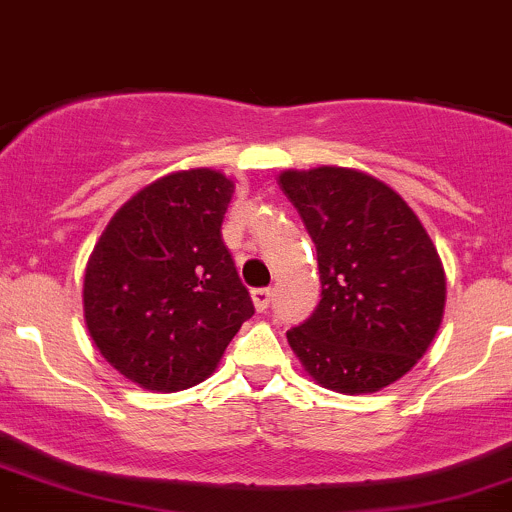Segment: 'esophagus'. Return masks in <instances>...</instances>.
I'll return each mask as SVG.
<instances>
[{"label":"esophagus","mask_w":512,"mask_h":512,"mask_svg":"<svg viewBox=\"0 0 512 512\" xmlns=\"http://www.w3.org/2000/svg\"><path fill=\"white\" fill-rule=\"evenodd\" d=\"M251 300H254L256 310H261V313H263V310L271 305L273 291H271V288H254V291H251Z\"/></svg>","instance_id":"obj_1"}]
</instances>
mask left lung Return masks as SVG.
Listing matches in <instances>:
<instances>
[{"label":"left lung","mask_w":512,"mask_h":512,"mask_svg":"<svg viewBox=\"0 0 512 512\" xmlns=\"http://www.w3.org/2000/svg\"><path fill=\"white\" fill-rule=\"evenodd\" d=\"M278 184L313 239L323 286L288 345L325 389L379 392L424 357L444 318L434 241L412 207L367 172L286 170Z\"/></svg>","instance_id":"1"}]
</instances>
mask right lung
Masks as SVG:
<instances>
[{
	"mask_svg": "<svg viewBox=\"0 0 512 512\" xmlns=\"http://www.w3.org/2000/svg\"><path fill=\"white\" fill-rule=\"evenodd\" d=\"M231 194L234 182L207 167L155 179L115 212L88 258V333L142 389L204 382L254 315L221 239Z\"/></svg>",
	"mask_w": 512,
	"mask_h": 512,
	"instance_id": "1",
	"label": "right lung"
}]
</instances>
